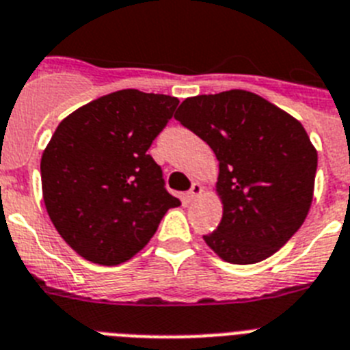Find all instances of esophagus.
Masks as SVG:
<instances>
[{
    "label": "esophagus",
    "mask_w": 350,
    "mask_h": 350,
    "mask_svg": "<svg viewBox=\"0 0 350 350\" xmlns=\"http://www.w3.org/2000/svg\"><path fill=\"white\" fill-rule=\"evenodd\" d=\"M203 194V187H201L200 183H192V187H190V190L187 192V200L192 201V200H198L200 196Z\"/></svg>",
    "instance_id": "obj_1"
}]
</instances>
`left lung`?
<instances>
[{
	"mask_svg": "<svg viewBox=\"0 0 350 350\" xmlns=\"http://www.w3.org/2000/svg\"><path fill=\"white\" fill-rule=\"evenodd\" d=\"M174 118L219 161L223 217L204 243L232 264L271 257L302 226L313 201L318 154L302 124L244 90L185 98Z\"/></svg>",
	"mask_w": 350,
	"mask_h": 350,
	"instance_id": "8db88e82",
	"label": "left lung"
}]
</instances>
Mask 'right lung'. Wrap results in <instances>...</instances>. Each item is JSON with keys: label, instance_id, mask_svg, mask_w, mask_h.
<instances>
[{"label": "right lung", "instance_id": "1", "mask_svg": "<svg viewBox=\"0 0 350 350\" xmlns=\"http://www.w3.org/2000/svg\"><path fill=\"white\" fill-rule=\"evenodd\" d=\"M180 100L138 90L109 93L57 126L41 158L42 200L77 254L100 266L135 257L180 200L147 152Z\"/></svg>", "mask_w": 350, "mask_h": 350}]
</instances>
